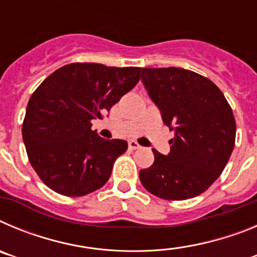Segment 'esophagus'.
<instances>
[{"instance_id": "1", "label": "esophagus", "mask_w": 257, "mask_h": 257, "mask_svg": "<svg viewBox=\"0 0 257 257\" xmlns=\"http://www.w3.org/2000/svg\"><path fill=\"white\" fill-rule=\"evenodd\" d=\"M128 148H130L131 151H135V149L140 148V145L136 142H134V140H131V142H128Z\"/></svg>"}]
</instances>
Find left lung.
<instances>
[{
  "label": "left lung",
  "instance_id": "8db88e82",
  "mask_svg": "<svg viewBox=\"0 0 257 257\" xmlns=\"http://www.w3.org/2000/svg\"><path fill=\"white\" fill-rule=\"evenodd\" d=\"M142 81L175 138L163 156L139 172L143 187L169 201L199 196L225 169L235 143V119L211 79L183 68H143Z\"/></svg>",
  "mask_w": 257,
  "mask_h": 257
}]
</instances>
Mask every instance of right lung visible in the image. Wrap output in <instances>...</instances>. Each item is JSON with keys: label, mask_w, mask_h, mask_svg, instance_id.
Wrapping results in <instances>:
<instances>
[{"label": "right lung", "mask_w": 257, "mask_h": 257, "mask_svg": "<svg viewBox=\"0 0 257 257\" xmlns=\"http://www.w3.org/2000/svg\"><path fill=\"white\" fill-rule=\"evenodd\" d=\"M142 68L72 63L50 74L32 94L23 121L28 160L50 189L82 197L100 189L127 142L91 130L139 82Z\"/></svg>", "instance_id": "right-lung-1"}]
</instances>
